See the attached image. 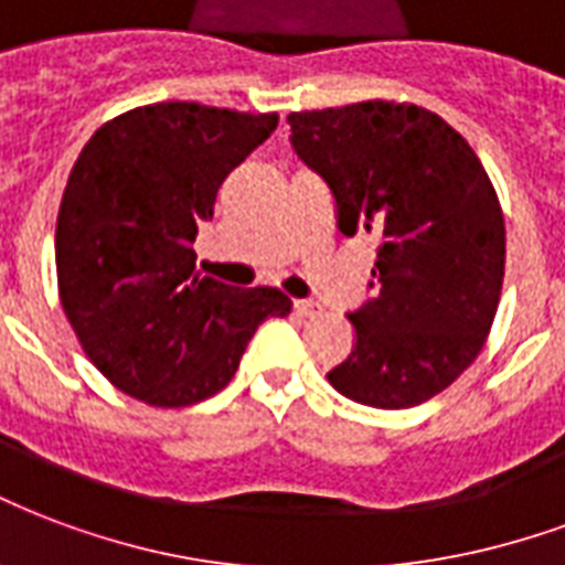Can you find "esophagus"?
Here are the masks:
<instances>
[{
    "label": "esophagus",
    "mask_w": 565,
    "mask_h": 565,
    "mask_svg": "<svg viewBox=\"0 0 565 565\" xmlns=\"http://www.w3.org/2000/svg\"><path fill=\"white\" fill-rule=\"evenodd\" d=\"M294 308H296V315H302V317H317V315H323V305L308 302V299H296Z\"/></svg>",
    "instance_id": "1"
}]
</instances>
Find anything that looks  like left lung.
I'll return each instance as SVG.
<instances>
[{
    "mask_svg": "<svg viewBox=\"0 0 565 565\" xmlns=\"http://www.w3.org/2000/svg\"><path fill=\"white\" fill-rule=\"evenodd\" d=\"M296 154L335 198L338 230L377 236L374 296L329 383L404 411L452 386L479 356L503 290L500 200L470 143L416 104L359 102L290 113Z\"/></svg>",
    "mask_w": 565,
    "mask_h": 565,
    "instance_id": "8db88e82",
    "label": "left lung"
}]
</instances>
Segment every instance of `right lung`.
<instances>
[{"mask_svg": "<svg viewBox=\"0 0 565 565\" xmlns=\"http://www.w3.org/2000/svg\"><path fill=\"white\" fill-rule=\"evenodd\" d=\"M278 128V113L164 102L104 122L71 170L56 218V278L92 365L152 407L227 386L250 335L294 302L198 271L191 242L221 182Z\"/></svg>", "mask_w": 565, "mask_h": 565, "instance_id": "1", "label": "right lung"}]
</instances>
